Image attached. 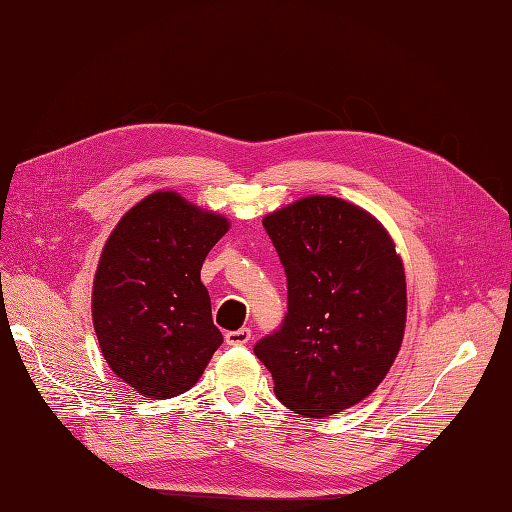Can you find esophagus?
Returning <instances> with one entry per match:
<instances>
[{
	"instance_id": "esophagus-1",
	"label": "esophagus",
	"mask_w": 512,
	"mask_h": 512,
	"mask_svg": "<svg viewBox=\"0 0 512 512\" xmlns=\"http://www.w3.org/2000/svg\"><path fill=\"white\" fill-rule=\"evenodd\" d=\"M252 339L250 329H239V331H228L226 333V344L228 346H243Z\"/></svg>"
}]
</instances>
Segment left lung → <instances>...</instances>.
<instances>
[{
    "label": "left lung",
    "mask_w": 512,
    "mask_h": 512,
    "mask_svg": "<svg viewBox=\"0 0 512 512\" xmlns=\"http://www.w3.org/2000/svg\"><path fill=\"white\" fill-rule=\"evenodd\" d=\"M288 280V314L254 354L292 412L322 418L378 389L404 342L408 292L395 243L374 215L305 196L265 215Z\"/></svg>",
    "instance_id": "obj_1"
}]
</instances>
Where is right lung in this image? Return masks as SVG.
Wrapping results in <instances>:
<instances>
[{
  "instance_id": "obj_1",
  "label": "right lung",
  "mask_w": 512,
  "mask_h": 512,
  "mask_svg": "<svg viewBox=\"0 0 512 512\" xmlns=\"http://www.w3.org/2000/svg\"><path fill=\"white\" fill-rule=\"evenodd\" d=\"M228 228L224 215L158 190L108 235L91 288V318L104 361L143 397L190 391L220 348L200 269Z\"/></svg>"
}]
</instances>
